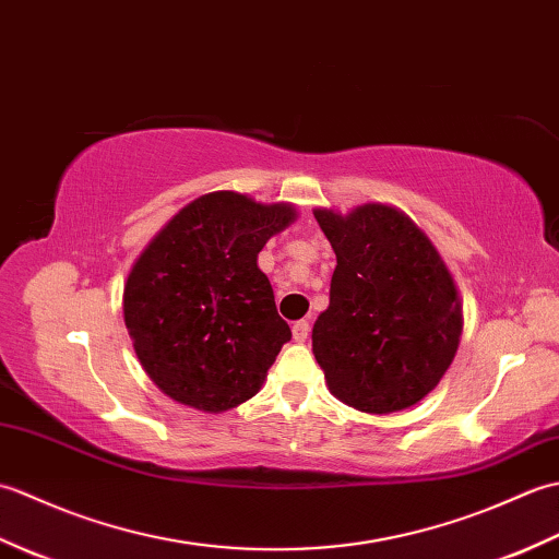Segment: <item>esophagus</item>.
<instances>
[{
  "mask_svg": "<svg viewBox=\"0 0 559 559\" xmlns=\"http://www.w3.org/2000/svg\"><path fill=\"white\" fill-rule=\"evenodd\" d=\"M307 336H310V322H307V319H300V322L293 324V338L298 343H305Z\"/></svg>",
  "mask_w": 559,
  "mask_h": 559,
  "instance_id": "esophagus-1",
  "label": "esophagus"
}]
</instances>
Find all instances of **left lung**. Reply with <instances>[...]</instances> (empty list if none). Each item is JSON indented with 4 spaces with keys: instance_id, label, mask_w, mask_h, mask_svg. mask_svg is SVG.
<instances>
[{
    "instance_id": "8db88e82",
    "label": "left lung",
    "mask_w": 559,
    "mask_h": 559,
    "mask_svg": "<svg viewBox=\"0 0 559 559\" xmlns=\"http://www.w3.org/2000/svg\"><path fill=\"white\" fill-rule=\"evenodd\" d=\"M336 252L312 350L331 394L362 413H394L439 384L459 348L461 302L444 261L406 213L317 209Z\"/></svg>"
}]
</instances>
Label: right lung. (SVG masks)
<instances>
[{"instance_id":"1","label":"right lung","mask_w":559,"mask_h":559,"mask_svg":"<svg viewBox=\"0 0 559 559\" xmlns=\"http://www.w3.org/2000/svg\"><path fill=\"white\" fill-rule=\"evenodd\" d=\"M293 221L290 204L213 192L141 252L124 286V324L163 394L221 413L261 389L290 326L257 254Z\"/></svg>"}]
</instances>
